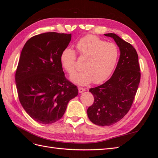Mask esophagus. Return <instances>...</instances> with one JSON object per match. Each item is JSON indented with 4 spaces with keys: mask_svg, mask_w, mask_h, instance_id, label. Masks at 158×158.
<instances>
[{
    "mask_svg": "<svg viewBox=\"0 0 158 158\" xmlns=\"http://www.w3.org/2000/svg\"><path fill=\"white\" fill-rule=\"evenodd\" d=\"M78 91H79V93H82V92H84V91H85V89L83 88L79 87V88H78Z\"/></svg>",
    "mask_w": 158,
    "mask_h": 158,
    "instance_id": "1",
    "label": "esophagus"
}]
</instances>
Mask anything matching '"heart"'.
Returning a JSON list of instances; mask_svg holds the SVG:
<instances>
[{
    "instance_id": "obj_1",
    "label": "heart",
    "mask_w": 158,
    "mask_h": 158,
    "mask_svg": "<svg viewBox=\"0 0 158 158\" xmlns=\"http://www.w3.org/2000/svg\"><path fill=\"white\" fill-rule=\"evenodd\" d=\"M81 59L85 60L82 68L84 70L70 78L73 82L85 85L94 81L99 84L106 81L115 68L118 49L113 43L106 42L94 35H88L80 39L76 45ZM60 63L69 74L76 71V55L71 48L64 49L60 54Z\"/></svg>"
}]
</instances>
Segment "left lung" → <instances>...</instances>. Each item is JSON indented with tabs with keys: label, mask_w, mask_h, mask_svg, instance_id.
I'll use <instances>...</instances> for the list:
<instances>
[{
	"label": "left lung",
	"mask_w": 158,
	"mask_h": 158,
	"mask_svg": "<svg viewBox=\"0 0 158 158\" xmlns=\"http://www.w3.org/2000/svg\"><path fill=\"white\" fill-rule=\"evenodd\" d=\"M116 42L121 55L113 74L106 82L89 89L94 98L88 107L89 120L95 125L110 126L130 110L140 81V68L136 49L115 33H106Z\"/></svg>",
	"instance_id": "left-lung-1"
}]
</instances>
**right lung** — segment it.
<instances>
[{"mask_svg": "<svg viewBox=\"0 0 158 158\" xmlns=\"http://www.w3.org/2000/svg\"><path fill=\"white\" fill-rule=\"evenodd\" d=\"M71 34L44 33L28 40L22 50L15 75L18 98L26 113L41 124L62 118L77 86L66 79L60 54Z\"/></svg>", "mask_w": 158, "mask_h": 158, "instance_id": "add662e5", "label": "right lung"}]
</instances>
